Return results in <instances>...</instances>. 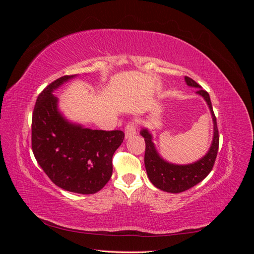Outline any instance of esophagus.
I'll list each match as a JSON object with an SVG mask.
<instances>
[{"mask_svg": "<svg viewBox=\"0 0 254 254\" xmlns=\"http://www.w3.org/2000/svg\"><path fill=\"white\" fill-rule=\"evenodd\" d=\"M136 134V128L134 123H129V124L125 127V137L126 139H130Z\"/></svg>", "mask_w": 254, "mask_h": 254, "instance_id": "1", "label": "esophagus"}]
</instances>
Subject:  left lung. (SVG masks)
I'll return each mask as SVG.
<instances>
[{"mask_svg":"<svg viewBox=\"0 0 254 254\" xmlns=\"http://www.w3.org/2000/svg\"><path fill=\"white\" fill-rule=\"evenodd\" d=\"M184 80L189 87L198 89L196 93L204 99L211 112L213 121V140L205 155L190 164L171 163L160 156L149 130L147 128H142L140 131V134L144 137L146 144L144 163L150 182L157 189L174 194L181 193V191L193 188L210 174L217 156L219 145L216 118H215L213 112L209 93L202 90L195 80L188 77V76L184 77Z\"/></svg>","mask_w":254,"mask_h":254,"instance_id":"left-lung-1","label":"left lung"}]
</instances>
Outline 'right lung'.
<instances>
[{
  "mask_svg": "<svg viewBox=\"0 0 254 254\" xmlns=\"http://www.w3.org/2000/svg\"><path fill=\"white\" fill-rule=\"evenodd\" d=\"M77 75L63 76L37 98L32 121V147L38 164L57 187L94 194L112 176V157L124 140L121 130L104 131L67 120L53 92Z\"/></svg>",
  "mask_w": 254,
  "mask_h": 254,
  "instance_id": "right-lung-1",
  "label": "right lung"
}]
</instances>
